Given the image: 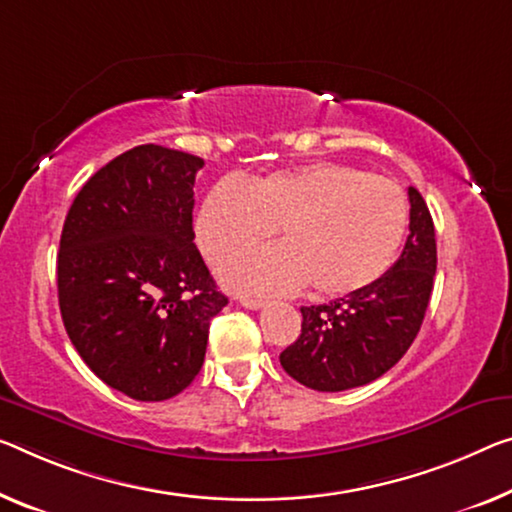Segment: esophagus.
<instances>
[{
    "label": "esophagus",
    "instance_id": "1",
    "mask_svg": "<svg viewBox=\"0 0 512 512\" xmlns=\"http://www.w3.org/2000/svg\"><path fill=\"white\" fill-rule=\"evenodd\" d=\"M240 304L247 306V309H263L265 306V300H261V297H240Z\"/></svg>",
    "mask_w": 512,
    "mask_h": 512
}]
</instances>
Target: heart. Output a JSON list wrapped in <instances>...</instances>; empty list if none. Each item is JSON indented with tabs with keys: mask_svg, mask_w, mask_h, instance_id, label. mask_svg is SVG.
<instances>
[{
	"mask_svg": "<svg viewBox=\"0 0 512 512\" xmlns=\"http://www.w3.org/2000/svg\"><path fill=\"white\" fill-rule=\"evenodd\" d=\"M407 196L389 178L313 162L212 187L196 215V242L210 263L256 247L279 231L283 245L222 265L245 293H290L309 283L318 297H350L375 286L396 263L407 233Z\"/></svg>",
	"mask_w": 512,
	"mask_h": 512,
	"instance_id": "1",
	"label": "heart"
}]
</instances>
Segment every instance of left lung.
<instances>
[{
	"label": "left lung",
	"mask_w": 512,
	"mask_h": 512,
	"mask_svg": "<svg viewBox=\"0 0 512 512\" xmlns=\"http://www.w3.org/2000/svg\"><path fill=\"white\" fill-rule=\"evenodd\" d=\"M407 196L410 235L391 270L357 295L302 306V334L279 361L304 387H364L396 366L419 334L437 270V242L423 196L414 187Z\"/></svg>",
	"instance_id": "1"
}]
</instances>
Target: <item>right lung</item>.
<instances>
[{
  "mask_svg": "<svg viewBox=\"0 0 512 512\" xmlns=\"http://www.w3.org/2000/svg\"><path fill=\"white\" fill-rule=\"evenodd\" d=\"M203 160L135 146L77 192L57 256L59 309L84 364L135 400L187 389L210 320L229 304L194 245V180Z\"/></svg>",
  "mask_w": 512,
  "mask_h": 512,
  "instance_id": "right-lung-1",
  "label": "right lung"
}]
</instances>
